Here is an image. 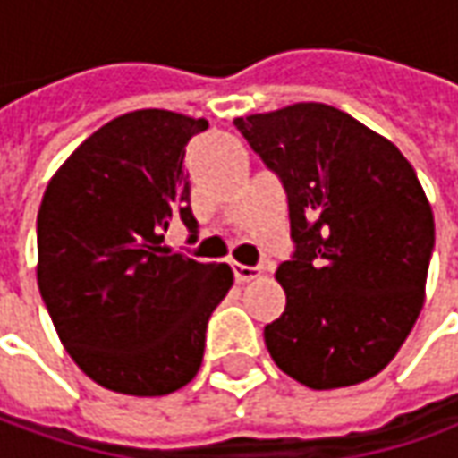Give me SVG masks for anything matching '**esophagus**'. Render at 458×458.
Returning a JSON list of instances; mask_svg holds the SVG:
<instances>
[{
	"instance_id": "34e87169",
	"label": "esophagus",
	"mask_w": 458,
	"mask_h": 458,
	"mask_svg": "<svg viewBox=\"0 0 458 458\" xmlns=\"http://www.w3.org/2000/svg\"><path fill=\"white\" fill-rule=\"evenodd\" d=\"M233 274H235V281L238 284H248L253 278L260 276L259 266H243V263H233Z\"/></svg>"
}]
</instances>
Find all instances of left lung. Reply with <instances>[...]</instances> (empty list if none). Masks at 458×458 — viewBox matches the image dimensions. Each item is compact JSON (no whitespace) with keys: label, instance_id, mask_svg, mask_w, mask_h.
Wrapping results in <instances>:
<instances>
[{"label":"left lung","instance_id":"obj_1","mask_svg":"<svg viewBox=\"0 0 458 458\" xmlns=\"http://www.w3.org/2000/svg\"><path fill=\"white\" fill-rule=\"evenodd\" d=\"M276 172L296 253L276 268L286 309L266 324L281 370L311 390L386 368L426 299L434 213L401 149L327 103L233 121Z\"/></svg>","mask_w":458,"mask_h":458}]
</instances>
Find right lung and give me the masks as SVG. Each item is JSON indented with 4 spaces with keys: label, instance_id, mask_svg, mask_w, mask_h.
<instances>
[{
    "label": "right lung",
    "instance_id": "add662e5",
    "mask_svg": "<svg viewBox=\"0 0 458 458\" xmlns=\"http://www.w3.org/2000/svg\"><path fill=\"white\" fill-rule=\"evenodd\" d=\"M205 129L165 108L123 114L88 136L42 195V301L68 355L106 390L154 398L187 386L233 286L228 263L165 245L172 220L198 230L182 159Z\"/></svg>",
    "mask_w": 458,
    "mask_h": 458
}]
</instances>
